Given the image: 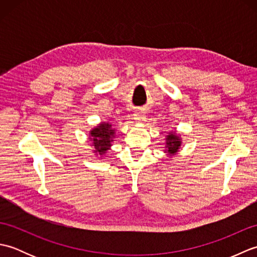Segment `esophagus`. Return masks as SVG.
Here are the masks:
<instances>
[{
    "instance_id": "34e87169",
    "label": "esophagus",
    "mask_w": 257,
    "mask_h": 257,
    "mask_svg": "<svg viewBox=\"0 0 257 257\" xmlns=\"http://www.w3.org/2000/svg\"><path fill=\"white\" fill-rule=\"evenodd\" d=\"M134 116H135V120H137V121H139V122L145 121V119H146L145 112L141 111V110H136L135 113H134Z\"/></svg>"
}]
</instances>
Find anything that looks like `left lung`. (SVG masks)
Segmentation results:
<instances>
[{
	"mask_svg": "<svg viewBox=\"0 0 257 257\" xmlns=\"http://www.w3.org/2000/svg\"><path fill=\"white\" fill-rule=\"evenodd\" d=\"M166 139H167L166 152H168L170 156H173L174 154H177V151L179 150L180 146H181V140H180L179 136L176 133H171L168 135V137Z\"/></svg>",
	"mask_w": 257,
	"mask_h": 257,
	"instance_id": "8db88e82",
	"label": "left lung"
}]
</instances>
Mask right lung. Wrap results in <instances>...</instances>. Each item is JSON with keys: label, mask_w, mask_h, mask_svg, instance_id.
<instances>
[{"label": "right lung", "mask_w": 257, "mask_h": 257, "mask_svg": "<svg viewBox=\"0 0 257 257\" xmlns=\"http://www.w3.org/2000/svg\"><path fill=\"white\" fill-rule=\"evenodd\" d=\"M114 138V129L110 123L102 122L90 132V140L98 156H103L109 150Z\"/></svg>", "instance_id": "obj_1"}]
</instances>
